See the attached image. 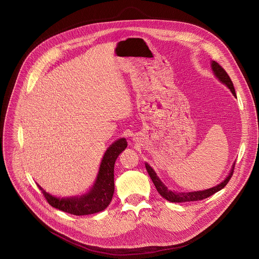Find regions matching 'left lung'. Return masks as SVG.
Instances as JSON below:
<instances>
[{
    "label": "left lung",
    "instance_id": "obj_1",
    "mask_svg": "<svg viewBox=\"0 0 259 259\" xmlns=\"http://www.w3.org/2000/svg\"><path fill=\"white\" fill-rule=\"evenodd\" d=\"M211 69H212L214 75L220 79V81L229 87V89H230L232 94L235 96V90H234V87H233V83H232L229 74L227 73V71L214 60L211 61ZM145 166H146V170H147V172L149 174L150 178L152 179V181H153V183H154L158 193L164 199H166L167 201H171V202L201 201V200L206 199V198L212 196L213 194H215L217 192L221 191L222 189H224L228 185V183L230 182V178L232 177L233 170H234V164H233L232 169L230 170V172L229 174V176L226 178V180L223 181L220 185H218V186H215L213 188H210V189H207V190H204V191H197V192H191V193H176V192L169 191L167 189V187L158 178L157 174L155 172V171L147 163L145 164Z\"/></svg>",
    "mask_w": 259,
    "mask_h": 259
}]
</instances>
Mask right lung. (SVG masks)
Returning <instances> with one entry per match:
<instances>
[{
  "instance_id": "obj_1",
  "label": "right lung",
  "mask_w": 259,
  "mask_h": 259,
  "mask_svg": "<svg viewBox=\"0 0 259 259\" xmlns=\"http://www.w3.org/2000/svg\"><path fill=\"white\" fill-rule=\"evenodd\" d=\"M127 147L126 139L121 138L110 145L105 152L97 179L91 190L83 196L73 198H57L37 185L48 202L64 212L74 215H87L105 209L112 200L114 193V164L116 159Z\"/></svg>"
}]
</instances>
